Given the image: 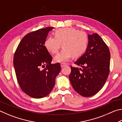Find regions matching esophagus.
Wrapping results in <instances>:
<instances>
[{
    "mask_svg": "<svg viewBox=\"0 0 122 122\" xmlns=\"http://www.w3.org/2000/svg\"><path fill=\"white\" fill-rule=\"evenodd\" d=\"M67 66V64H66V63H61V68H63L64 67H65V66Z\"/></svg>",
    "mask_w": 122,
    "mask_h": 122,
    "instance_id": "obj_1",
    "label": "esophagus"
}]
</instances>
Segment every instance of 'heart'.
<instances>
[{"label":"heart","instance_id":"obj_1","mask_svg":"<svg viewBox=\"0 0 122 122\" xmlns=\"http://www.w3.org/2000/svg\"><path fill=\"white\" fill-rule=\"evenodd\" d=\"M88 37L85 32L74 28L58 29L55 32V36H51L45 41V46L49 52H58L62 46L63 48L54 57L56 62H66L72 56L78 57L86 50Z\"/></svg>","mask_w":122,"mask_h":122}]
</instances>
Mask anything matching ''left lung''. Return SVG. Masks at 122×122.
<instances>
[{
  "label": "left lung",
  "mask_w": 122,
  "mask_h": 122,
  "mask_svg": "<svg viewBox=\"0 0 122 122\" xmlns=\"http://www.w3.org/2000/svg\"><path fill=\"white\" fill-rule=\"evenodd\" d=\"M86 50L75 63L82 68L71 66L69 80L76 92L90 97L100 91L108 78L110 53L108 47L98 34H89Z\"/></svg>",
  "instance_id": "8db88e82"
}]
</instances>
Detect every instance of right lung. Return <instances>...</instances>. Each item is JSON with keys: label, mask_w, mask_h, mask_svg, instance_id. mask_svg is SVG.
Returning a JSON list of instances; mask_svg holds the SVG:
<instances>
[{"label": "right lung", "mask_w": 122, "mask_h": 122, "mask_svg": "<svg viewBox=\"0 0 122 122\" xmlns=\"http://www.w3.org/2000/svg\"><path fill=\"white\" fill-rule=\"evenodd\" d=\"M53 28L48 27L26 35L14 53L13 65L18 83L25 93L34 98L45 97L50 93L61 71L59 63L51 64L52 56L45 46ZM45 65V69H41Z\"/></svg>", "instance_id": "obj_1"}]
</instances>
